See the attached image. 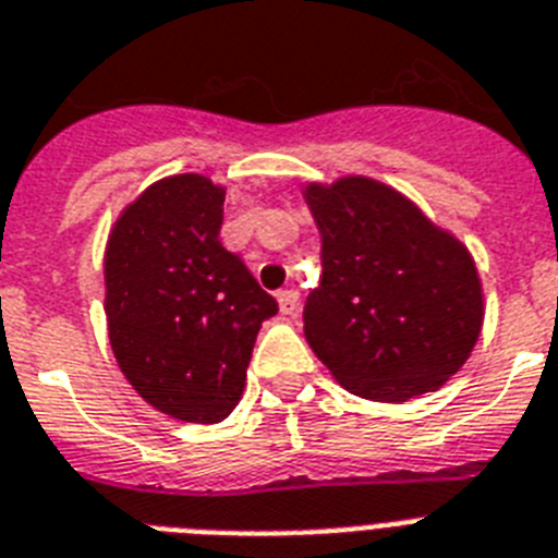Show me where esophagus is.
Returning <instances> with one entry per match:
<instances>
[{
	"label": "esophagus",
	"instance_id": "obj_1",
	"mask_svg": "<svg viewBox=\"0 0 558 558\" xmlns=\"http://www.w3.org/2000/svg\"><path fill=\"white\" fill-rule=\"evenodd\" d=\"M276 299H279V311L284 313V316H293L299 307V293L296 290H279L276 293Z\"/></svg>",
	"mask_w": 558,
	"mask_h": 558
}]
</instances>
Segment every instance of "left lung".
<instances>
[{
    "mask_svg": "<svg viewBox=\"0 0 558 558\" xmlns=\"http://www.w3.org/2000/svg\"><path fill=\"white\" fill-rule=\"evenodd\" d=\"M305 199L322 233V279L302 313L313 353L373 402L441 388L485 316L468 247L373 179L307 185Z\"/></svg>",
    "mask_w": 558,
    "mask_h": 558,
    "instance_id": "left-lung-1",
    "label": "left lung"
}]
</instances>
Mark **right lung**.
<instances>
[{
	"label": "right lung",
	"instance_id": "obj_1",
	"mask_svg": "<svg viewBox=\"0 0 558 558\" xmlns=\"http://www.w3.org/2000/svg\"><path fill=\"white\" fill-rule=\"evenodd\" d=\"M225 191L199 173L147 187L110 230L105 313L133 390L182 422H222L279 305L219 242Z\"/></svg>",
	"mask_w": 558,
	"mask_h": 558
}]
</instances>
